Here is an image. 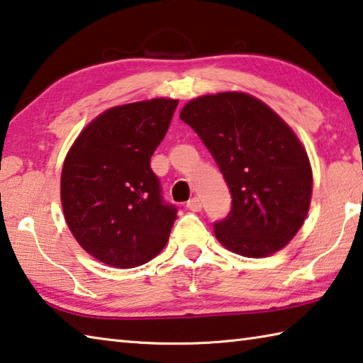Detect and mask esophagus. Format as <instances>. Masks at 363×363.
I'll return each instance as SVG.
<instances>
[{"mask_svg": "<svg viewBox=\"0 0 363 363\" xmlns=\"http://www.w3.org/2000/svg\"><path fill=\"white\" fill-rule=\"evenodd\" d=\"M186 207H188L191 212H201V211H202V202H201L199 198H193V199H189V201L186 202Z\"/></svg>", "mask_w": 363, "mask_h": 363, "instance_id": "34e87169", "label": "esophagus"}]
</instances>
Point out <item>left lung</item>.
Here are the masks:
<instances>
[{
    "instance_id": "1",
    "label": "left lung",
    "mask_w": 363,
    "mask_h": 363,
    "mask_svg": "<svg viewBox=\"0 0 363 363\" xmlns=\"http://www.w3.org/2000/svg\"><path fill=\"white\" fill-rule=\"evenodd\" d=\"M180 119L198 133L231 193V211L215 236L242 257L281 250L304 223L313 170L294 130L263 101L242 92L189 101Z\"/></svg>"
}]
</instances>
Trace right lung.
I'll list each match as a JSON object with an SVG mask.
<instances>
[{
	"label": "right lung",
	"mask_w": 363,
	"mask_h": 363,
	"mask_svg": "<svg viewBox=\"0 0 363 363\" xmlns=\"http://www.w3.org/2000/svg\"><path fill=\"white\" fill-rule=\"evenodd\" d=\"M178 100L114 106L76 138L62 169L69 231L89 255L114 268L148 263L167 244L177 207L162 198L150 161Z\"/></svg>",
	"instance_id": "add662e5"
}]
</instances>
